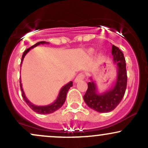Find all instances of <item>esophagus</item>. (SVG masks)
I'll list each match as a JSON object with an SVG mask.
<instances>
[{"mask_svg": "<svg viewBox=\"0 0 148 148\" xmlns=\"http://www.w3.org/2000/svg\"><path fill=\"white\" fill-rule=\"evenodd\" d=\"M84 77H85L84 74H83V73H80V74H78L77 76L76 77L75 80H74V82L78 83L79 82V81H81L82 80H84Z\"/></svg>", "mask_w": 148, "mask_h": 148, "instance_id": "1", "label": "esophagus"}]
</instances>
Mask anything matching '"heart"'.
<instances>
[{
  "label": "heart",
  "mask_w": 148,
  "mask_h": 148,
  "mask_svg": "<svg viewBox=\"0 0 148 148\" xmlns=\"http://www.w3.org/2000/svg\"><path fill=\"white\" fill-rule=\"evenodd\" d=\"M90 53H93V52H94V50H93V49H91V50H90Z\"/></svg>",
  "instance_id": "b5f03b06"
}]
</instances>
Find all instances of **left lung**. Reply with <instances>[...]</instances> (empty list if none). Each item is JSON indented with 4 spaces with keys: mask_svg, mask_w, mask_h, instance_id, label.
Instances as JSON below:
<instances>
[{
    "mask_svg": "<svg viewBox=\"0 0 148 148\" xmlns=\"http://www.w3.org/2000/svg\"><path fill=\"white\" fill-rule=\"evenodd\" d=\"M113 60L118 67V75L114 86L103 93L98 92L96 84L91 79L84 99L90 108L99 113H108L114 110L123 99L127 88L126 61L123 53L117 47L112 46Z\"/></svg>",
    "mask_w": 148,
    "mask_h": 148,
    "instance_id": "8db88e82",
    "label": "left lung"
}]
</instances>
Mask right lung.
Returning <instances> with one entry per match:
<instances>
[{
	"label": "right lung",
	"mask_w": 148,
	"mask_h": 148,
	"mask_svg": "<svg viewBox=\"0 0 148 148\" xmlns=\"http://www.w3.org/2000/svg\"><path fill=\"white\" fill-rule=\"evenodd\" d=\"M44 44H49V42H46L45 41L39 42L35 44V45L32 46L31 47H30V48L26 49V50L23 52V55H22L21 66L25 56L26 55L27 53L29 51L30 49H33L34 47H36L37 46L40 45H44ZM72 84H73L72 81H70V82H69L68 84H67L65 86H64L63 87L61 88L60 92H59L58 94V96L56 100L54 102H53L52 103H51V104L49 105H47V106H36V105L33 104V103L30 102L29 100L27 99L26 97H25L24 92H23V88H22L21 79H20V87H21V90L22 97H23V99H24V101L26 102L27 104L28 105V106H29L33 111L36 112L37 113H40V114H49V113H53V112H55L56 111H57V110H58L59 108L63 105L64 101H65L66 97H67V92H68L69 88L73 86Z\"/></svg>",
	"instance_id": "add662e5"
}]
</instances>
